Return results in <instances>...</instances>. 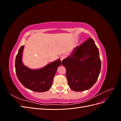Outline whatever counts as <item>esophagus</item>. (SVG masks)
I'll list each match as a JSON object with an SVG mask.
<instances>
[{"label": "esophagus", "mask_w": 121, "mask_h": 121, "mask_svg": "<svg viewBox=\"0 0 121 121\" xmlns=\"http://www.w3.org/2000/svg\"><path fill=\"white\" fill-rule=\"evenodd\" d=\"M65 58V56H64V55H62V56H60V60H61V61L63 60Z\"/></svg>", "instance_id": "esophagus-1"}]
</instances>
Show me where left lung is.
Listing matches in <instances>:
<instances>
[{
  "mask_svg": "<svg viewBox=\"0 0 121 121\" xmlns=\"http://www.w3.org/2000/svg\"><path fill=\"white\" fill-rule=\"evenodd\" d=\"M71 55L61 63L66 69L69 88L77 92L90 89L96 82L101 69L99 54L93 40L89 38Z\"/></svg>",
  "mask_w": 121,
  "mask_h": 121,
  "instance_id": "obj_1",
  "label": "left lung"
}]
</instances>
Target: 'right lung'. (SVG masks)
Segmentation results:
<instances>
[{"label":"right lung","instance_id":"add662e5","mask_svg":"<svg viewBox=\"0 0 121 121\" xmlns=\"http://www.w3.org/2000/svg\"><path fill=\"white\" fill-rule=\"evenodd\" d=\"M24 45L22 46L17 55L15 61L16 73L22 85L27 89L37 92H42L50 89L57 68L60 66V59L36 70L28 68L22 61Z\"/></svg>","mask_w":121,"mask_h":121}]
</instances>
